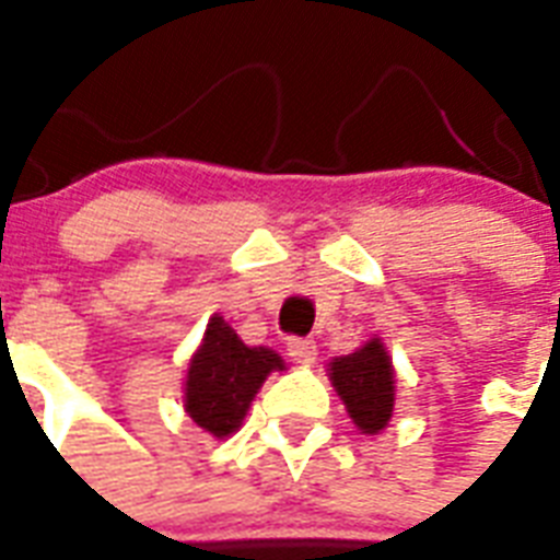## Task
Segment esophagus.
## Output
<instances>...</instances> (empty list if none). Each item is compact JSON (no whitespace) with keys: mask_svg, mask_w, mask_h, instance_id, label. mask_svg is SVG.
I'll return each mask as SVG.
<instances>
[{"mask_svg":"<svg viewBox=\"0 0 560 560\" xmlns=\"http://www.w3.org/2000/svg\"><path fill=\"white\" fill-rule=\"evenodd\" d=\"M288 354L296 363H314L316 360V342L314 340H302V337H293L288 340Z\"/></svg>","mask_w":560,"mask_h":560,"instance_id":"esophagus-1","label":"esophagus"}]
</instances>
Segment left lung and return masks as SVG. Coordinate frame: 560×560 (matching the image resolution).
Here are the masks:
<instances>
[{"label":"left lung","mask_w":560,"mask_h":560,"mask_svg":"<svg viewBox=\"0 0 560 560\" xmlns=\"http://www.w3.org/2000/svg\"><path fill=\"white\" fill-rule=\"evenodd\" d=\"M331 383L337 395L349 409L351 421L374 435L389 424L395 409V369L383 349V342L374 337L354 354L331 360Z\"/></svg>","instance_id":"1"}]
</instances>
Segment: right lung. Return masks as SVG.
<instances>
[{
	"instance_id": "right-lung-1",
	"label": "right lung",
	"mask_w": 560,
	"mask_h": 560,
	"mask_svg": "<svg viewBox=\"0 0 560 560\" xmlns=\"http://www.w3.org/2000/svg\"><path fill=\"white\" fill-rule=\"evenodd\" d=\"M284 360L264 346H244L223 316H211L200 349L188 363L186 412L206 433L232 435L244 421L255 392Z\"/></svg>"
}]
</instances>
